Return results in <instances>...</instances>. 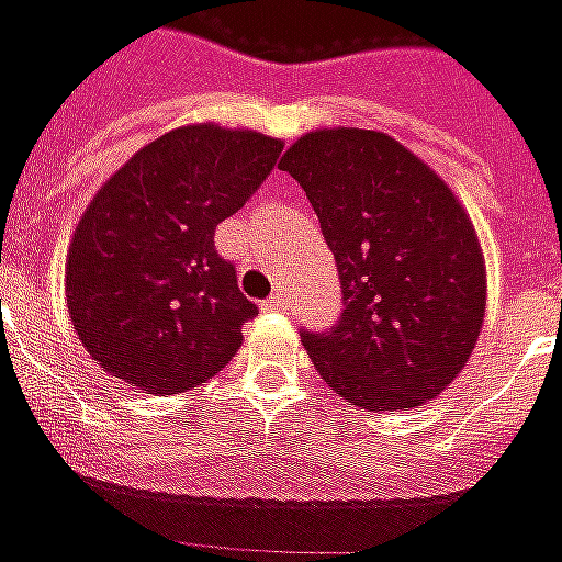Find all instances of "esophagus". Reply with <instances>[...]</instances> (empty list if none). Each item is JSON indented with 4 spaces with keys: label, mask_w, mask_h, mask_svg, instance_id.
Here are the masks:
<instances>
[{
    "label": "esophagus",
    "mask_w": 562,
    "mask_h": 562,
    "mask_svg": "<svg viewBox=\"0 0 562 562\" xmlns=\"http://www.w3.org/2000/svg\"><path fill=\"white\" fill-rule=\"evenodd\" d=\"M286 308H290V302H286L284 290H276V293L263 302V311H286Z\"/></svg>",
    "instance_id": "esophagus-1"
}]
</instances>
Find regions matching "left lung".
Returning a JSON list of instances; mask_svg holds the SVG:
<instances>
[{
  "label": "left lung",
  "instance_id": "1",
  "mask_svg": "<svg viewBox=\"0 0 562 562\" xmlns=\"http://www.w3.org/2000/svg\"><path fill=\"white\" fill-rule=\"evenodd\" d=\"M321 218L344 311L302 329L311 362L362 411L437 398L476 347L485 263L473 224L428 164L380 131L299 137L281 158Z\"/></svg>",
  "mask_w": 562,
  "mask_h": 562
}]
</instances>
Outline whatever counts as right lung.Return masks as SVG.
Returning a JSON list of instances; mask_svg holds the SVG:
<instances>
[{"mask_svg": "<svg viewBox=\"0 0 562 562\" xmlns=\"http://www.w3.org/2000/svg\"><path fill=\"white\" fill-rule=\"evenodd\" d=\"M281 149L257 131L188 125L104 182L65 263L74 329L104 371L176 395L236 356L257 305L215 251V227L263 186Z\"/></svg>", "mask_w": 562, "mask_h": 562, "instance_id": "right-lung-1", "label": "right lung"}]
</instances>
